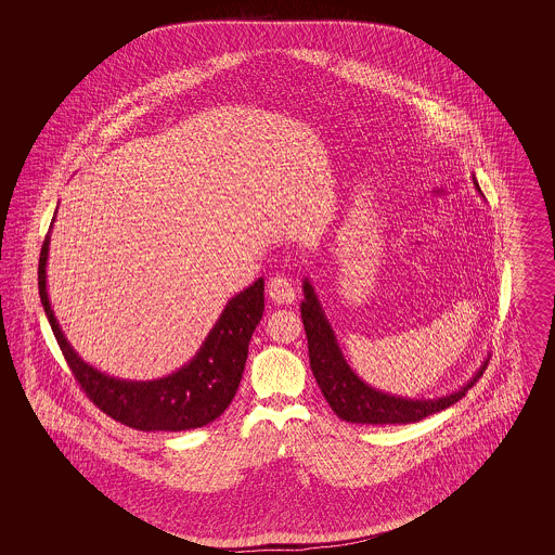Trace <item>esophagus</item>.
Wrapping results in <instances>:
<instances>
[{
  "label": "esophagus",
  "mask_w": 555,
  "mask_h": 555,
  "mask_svg": "<svg viewBox=\"0 0 555 555\" xmlns=\"http://www.w3.org/2000/svg\"><path fill=\"white\" fill-rule=\"evenodd\" d=\"M266 291H268L270 299H272L274 304H279V306H287V304L295 301V289H293L289 279H285V276H274V279H270Z\"/></svg>",
  "instance_id": "34e87169"
}]
</instances>
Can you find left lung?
Segmentation results:
<instances>
[{
    "label": "left lung",
    "mask_w": 555,
    "mask_h": 555,
    "mask_svg": "<svg viewBox=\"0 0 555 555\" xmlns=\"http://www.w3.org/2000/svg\"><path fill=\"white\" fill-rule=\"evenodd\" d=\"M475 189L480 186L473 175ZM301 320L308 337L310 369L314 372L318 387L331 410L345 421L353 424H410L418 423L426 416L448 410L455 401L466 396L475 385L478 376L487 369V358L480 362L475 374L455 391L437 397H408L380 391L362 380L353 369L347 364L344 351L337 341V335L322 310L317 289L312 281L304 279V301H301Z\"/></svg>",
    "instance_id": "obj_1"
}]
</instances>
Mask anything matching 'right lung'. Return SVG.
<instances>
[{
    "instance_id": "add662e5",
    "label": "right lung",
    "mask_w": 555,
    "mask_h": 555,
    "mask_svg": "<svg viewBox=\"0 0 555 555\" xmlns=\"http://www.w3.org/2000/svg\"><path fill=\"white\" fill-rule=\"evenodd\" d=\"M52 227L39 256V295L57 345L89 399L114 421L139 430L179 433L216 421L237 393L249 339L264 314V279L227 301L195 356L181 369L154 380L118 378L85 362L53 314L48 293Z\"/></svg>"
}]
</instances>
